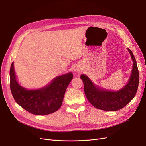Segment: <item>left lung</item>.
I'll return each mask as SVG.
<instances>
[{
	"label": "left lung",
	"instance_id": "obj_1",
	"mask_svg": "<svg viewBox=\"0 0 146 146\" xmlns=\"http://www.w3.org/2000/svg\"><path fill=\"white\" fill-rule=\"evenodd\" d=\"M133 61L131 76L126 86L117 92L99 89L86 75L80 78L83 82L86 96L95 108L106 111H116L127 105L135 96L139 86V73L135 58L131 50L128 48Z\"/></svg>",
	"mask_w": 146,
	"mask_h": 146
}]
</instances>
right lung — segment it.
Masks as SVG:
<instances>
[{
  "mask_svg": "<svg viewBox=\"0 0 146 146\" xmlns=\"http://www.w3.org/2000/svg\"><path fill=\"white\" fill-rule=\"evenodd\" d=\"M73 78V74L69 73L58 76L44 88L28 90L18 83L13 62L10 69V88L15 101L22 108L32 114L44 115L60 108L66 89Z\"/></svg>",
  "mask_w": 146,
  "mask_h": 146,
  "instance_id": "right-lung-1",
  "label": "right lung"
}]
</instances>
